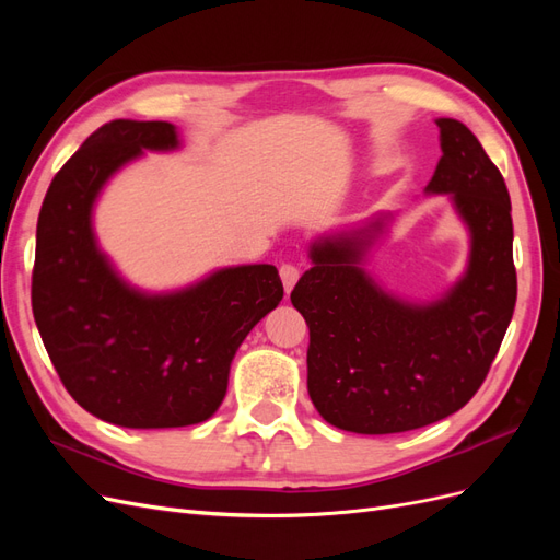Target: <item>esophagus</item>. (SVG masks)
<instances>
[{"mask_svg":"<svg viewBox=\"0 0 560 560\" xmlns=\"http://www.w3.org/2000/svg\"><path fill=\"white\" fill-rule=\"evenodd\" d=\"M280 278H282V284H284V292L290 294L294 290L296 280H299V268L294 264H282L280 266Z\"/></svg>","mask_w":560,"mask_h":560,"instance_id":"obj_1","label":"esophagus"}]
</instances>
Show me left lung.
Wrapping results in <instances>:
<instances>
[{"mask_svg": "<svg viewBox=\"0 0 560 560\" xmlns=\"http://www.w3.org/2000/svg\"><path fill=\"white\" fill-rule=\"evenodd\" d=\"M442 159L425 186L448 196L469 233L465 273L432 301H409L369 273L393 214L317 235L292 292L311 329L308 395L329 425L395 434L442 420L474 397L516 306L512 202L495 163L455 118H436Z\"/></svg>", "mask_w": 560, "mask_h": 560, "instance_id": "obj_1", "label": "left lung"}]
</instances>
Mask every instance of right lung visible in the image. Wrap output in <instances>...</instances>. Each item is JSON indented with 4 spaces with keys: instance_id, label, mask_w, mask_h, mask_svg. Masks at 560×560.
<instances>
[{
    "instance_id": "right-lung-1",
    "label": "right lung",
    "mask_w": 560,
    "mask_h": 560,
    "mask_svg": "<svg viewBox=\"0 0 560 560\" xmlns=\"http://www.w3.org/2000/svg\"><path fill=\"white\" fill-rule=\"evenodd\" d=\"M167 121L97 128L50 182L37 222L32 311L77 404L132 430L186 428L224 401L245 336L282 301L278 268H217L173 292L130 284L100 249L93 210L109 179L144 151H177Z\"/></svg>"
}]
</instances>
